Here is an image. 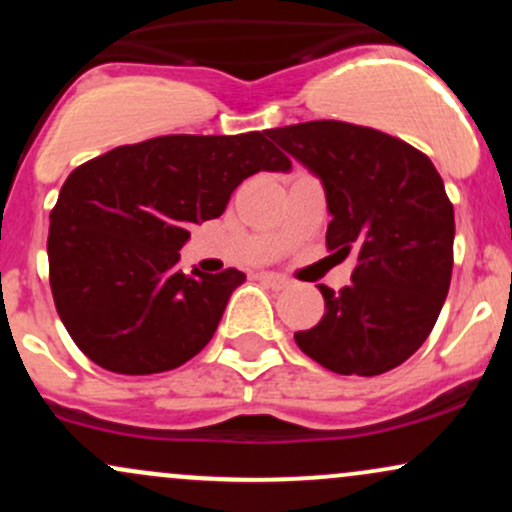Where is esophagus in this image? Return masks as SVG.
Returning <instances> with one entry per match:
<instances>
[{"label":"esophagus","instance_id":"34e87169","mask_svg":"<svg viewBox=\"0 0 512 512\" xmlns=\"http://www.w3.org/2000/svg\"><path fill=\"white\" fill-rule=\"evenodd\" d=\"M260 281H264V284H269V286H272V289H276V291L289 289V284H291V281L286 279V276L274 274V272H260Z\"/></svg>","mask_w":512,"mask_h":512}]
</instances>
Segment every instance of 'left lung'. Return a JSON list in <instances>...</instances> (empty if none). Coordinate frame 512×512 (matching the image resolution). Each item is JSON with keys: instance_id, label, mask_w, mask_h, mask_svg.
I'll use <instances>...</instances> for the list:
<instances>
[{"instance_id": "1", "label": "left lung", "mask_w": 512, "mask_h": 512, "mask_svg": "<svg viewBox=\"0 0 512 512\" xmlns=\"http://www.w3.org/2000/svg\"><path fill=\"white\" fill-rule=\"evenodd\" d=\"M269 137L320 175L327 250L356 257L351 284H320L325 315L296 332L305 356L339 375H380L426 342L450 289L455 211L419 149L373 127L313 120Z\"/></svg>"}]
</instances>
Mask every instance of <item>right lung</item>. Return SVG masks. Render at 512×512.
<instances>
[{
  "mask_svg": "<svg viewBox=\"0 0 512 512\" xmlns=\"http://www.w3.org/2000/svg\"><path fill=\"white\" fill-rule=\"evenodd\" d=\"M264 132L166 134L81 163L50 211V289L69 337L120 375L173 370L214 337L245 274L178 272L190 223L223 214L233 190L291 158Z\"/></svg>",
  "mask_w": 512,
  "mask_h": 512,
  "instance_id": "right-lung-1",
  "label": "right lung"
}]
</instances>
